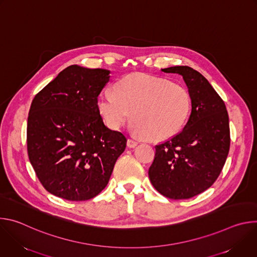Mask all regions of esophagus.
<instances>
[{
	"mask_svg": "<svg viewBox=\"0 0 257 257\" xmlns=\"http://www.w3.org/2000/svg\"><path fill=\"white\" fill-rule=\"evenodd\" d=\"M139 142L136 140V139H133V138H129L128 141H127V145L129 146V148H135V146L138 144Z\"/></svg>",
	"mask_w": 257,
	"mask_h": 257,
	"instance_id": "esophagus-1",
	"label": "esophagus"
}]
</instances>
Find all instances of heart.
Wrapping results in <instances>:
<instances>
[{"mask_svg":"<svg viewBox=\"0 0 257 257\" xmlns=\"http://www.w3.org/2000/svg\"><path fill=\"white\" fill-rule=\"evenodd\" d=\"M97 105L109 128L120 129L131 116L137 132L149 139L163 140L185 125L192 102L188 90L181 85L145 73H132L117 81L115 92H101Z\"/></svg>","mask_w":257,"mask_h":257,"instance_id":"heart-1","label":"heart"}]
</instances>
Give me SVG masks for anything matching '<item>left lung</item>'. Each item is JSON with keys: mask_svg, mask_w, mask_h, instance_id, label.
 <instances>
[{"mask_svg": "<svg viewBox=\"0 0 257 257\" xmlns=\"http://www.w3.org/2000/svg\"><path fill=\"white\" fill-rule=\"evenodd\" d=\"M184 79L192 109L183 130L156 145L149 176L171 199H188L208 189L221 174L230 150L229 116L224 100L199 72L188 66L162 69Z\"/></svg>", "mask_w": 257, "mask_h": 257, "instance_id": "left-lung-1", "label": "left lung"}]
</instances>
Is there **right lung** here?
<instances>
[{
    "instance_id": "1",
    "label": "right lung",
    "mask_w": 257,
    "mask_h": 257,
    "mask_svg": "<svg viewBox=\"0 0 257 257\" xmlns=\"http://www.w3.org/2000/svg\"><path fill=\"white\" fill-rule=\"evenodd\" d=\"M109 73L71 65L31 102L28 158L42 185L58 197L84 201L99 194L126 149V136L104 126L97 105Z\"/></svg>"
}]
</instances>
